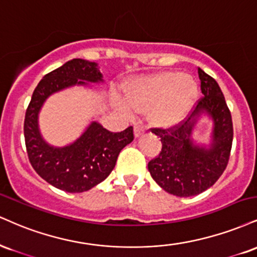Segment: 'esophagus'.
I'll list each match as a JSON object with an SVG mask.
<instances>
[{"instance_id":"esophagus-1","label":"esophagus","mask_w":257,"mask_h":257,"mask_svg":"<svg viewBox=\"0 0 257 257\" xmlns=\"http://www.w3.org/2000/svg\"><path fill=\"white\" fill-rule=\"evenodd\" d=\"M145 133V128L144 126H142L140 123H137V124H135V126H134V135H135V138H140L142 134H144Z\"/></svg>"}]
</instances>
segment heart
<instances>
[{
	"mask_svg": "<svg viewBox=\"0 0 257 257\" xmlns=\"http://www.w3.org/2000/svg\"><path fill=\"white\" fill-rule=\"evenodd\" d=\"M199 85L193 76L177 70L160 72L133 80L125 88L123 109L150 110L151 122L174 126L187 118L199 98Z\"/></svg>",
	"mask_w": 257,
	"mask_h": 257,
	"instance_id": "1",
	"label": "heart"
}]
</instances>
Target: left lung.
Instances as JSON below:
<instances>
[{
    "mask_svg": "<svg viewBox=\"0 0 257 257\" xmlns=\"http://www.w3.org/2000/svg\"><path fill=\"white\" fill-rule=\"evenodd\" d=\"M201 92L205 95L195 110L174 129H152L160 138L162 151L148 163V171L160 188L169 194L188 197L211 188L226 169L232 147L231 112L218 82L199 68ZM212 120L208 144L196 143L192 133L201 118Z\"/></svg>",
    "mask_w": 257,
    "mask_h": 257,
    "instance_id": "1",
    "label": "left lung"
}]
</instances>
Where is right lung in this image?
Instances as JSON below:
<instances>
[{"label": "right lung", "instance_id": "right-lung-1", "mask_svg": "<svg viewBox=\"0 0 257 257\" xmlns=\"http://www.w3.org/2000/svg\"><path fill=\"white\" fill-rule=\"evenodd\" d=\"M104 83L98 63L74 58L40 80L24 123L25 144L32 168L43 179L67 193H83L103 182L115 168L117 157L134 140L133 126L111 133L92 120L80 137L66 146H52L39 129V112L50 95L63 89Z\"/></svg>", "mask_w": 257, "mask_h": 257}]
</instances>
